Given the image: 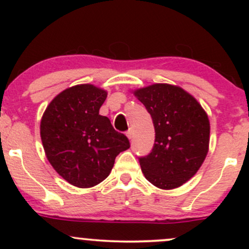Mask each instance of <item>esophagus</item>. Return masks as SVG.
Here are the masks:
<instances>
[{
  "label": "esophagus",
  "mask_w": 249,
  "mask_h": 249,
  "mask_svg": "<svg viewBox=\"0 0 249 249\" xmlns=\"http://www.w3.org/2000/svg\"><path fill=\"white\" fill-rule=\"evenodd\" d=\"M126 136H127L128 139H132V137H133V131H132V128H130V130L127 131Z\"/></svg>",
  "instance_id": "obj_1"
}]
</instances>
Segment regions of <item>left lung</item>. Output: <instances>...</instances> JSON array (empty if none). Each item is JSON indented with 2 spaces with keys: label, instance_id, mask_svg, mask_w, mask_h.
Returning a JSON list of instances; mask_svg holds the SVG:
<instances>
[{
  "label": "left lung",
  "instance_id": "left-lung-1",
  "mask_svg": "<svg viewBox=\"0 0 249 249\" xmlns=\"http://www.w3.org/2000/svg\"><path fill=\"white\" fill-rule=\"evenodd\" d=\"M152 117L156 139L139 157L151 184L162 190L181 186L198 172L210 142V122L201 105L181 88L153 84L134 91Z\"/></svg>",
  "mask_w": 249,
  "mask_h": 249
}]
</instances>
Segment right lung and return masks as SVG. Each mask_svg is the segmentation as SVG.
I'll return each mask as SVG.
<instances>
[{"label": "right lung", "mask_w": 249, "mask_h": 249, "mask_svg": "<svg viewBox=\"0 0 249 249\" xmlns=\"http://www.w3.org/2000/svg\"><path fill=\"white\" fill-rule=\"evenodd\" d=\"M107 91L91 84L69 88L48 105L41 121V138L51 166L81 188L102 182L116 157L130 147L124 133L99 115Z\"/></svg>", "instance_id": "obj_1"}]
</instances>
